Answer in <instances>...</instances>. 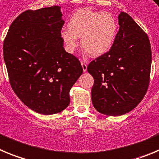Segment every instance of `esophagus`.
<instances>
[{"mask_svg":"<svg viewBox=\"0 0 159 159\" xmlns=\"http://www.w3.org/2000/svg\"><path fill=\"white\" fill-rule=\"evenodd\" d=\"M81 66H82V69L84 72H86L87 70V64L84 62H81Z\"/></svg>","mask_w":159,"mask_h":159,"instance_id":"esophagus-1","label":"esophagus"}]
</instances>
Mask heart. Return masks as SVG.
Instances as JSON below:
<instances>
[{
    "instance_id": "b5f03b06",
    "label": "heart",
    "mask_w": 159,
    "mask_h": 159,
    "mask_svg": "<svg viewBox=\"0 0 159 159\" xmlns=\"http://www.w3.org/2000/svg\"><path fill=\"white\" fill-rule=\"evenodd\" d=\"M68 29L61 32L68 52L73 53L81 45L92 57H100L113 45L118 31V22L108 11L80 9L70 18Z\"/></svg>"
}]
</instances>
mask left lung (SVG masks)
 <instances>
[{"label":"left lung","instance_id":"8db88e82","mask_svg":"<svg viewBox=\"0 0 159 159\" xmlns=\"http://www.w3.org/2000/svg\"><path fill=\"white\" fill-rule=\"evenodd\" d=\"M119 30L109 52L92 61V102L97 111L120 116L134 109L148 91L151 65L149 38L127 13L118 16Z\"/></svg>","mask_w":159,"mask_h":159}]
</instances>
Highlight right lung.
<instances>
[{"label": "right lung", "mask_w": 159, "mask_h": 159, "mask_svg": "<svg viewBox=\"0 0 159 159\" xmlns=\"http://www.w3.org/2000/svg\"><path fill=\"white\" fill-rule=\"evenodd\" d=\"M59 6L27 10L10 26L3 53L10 84L19 100L37 113H59L70 104V90L83 72L65 51Z\"/></svg>", "instance_id": "obj_1"}]
</instances>
